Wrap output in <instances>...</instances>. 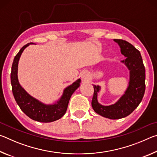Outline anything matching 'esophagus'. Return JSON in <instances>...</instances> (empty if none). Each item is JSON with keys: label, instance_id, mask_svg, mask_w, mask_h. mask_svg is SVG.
Segmentation results:
<instances>
[{"label": "esophagus", "instance_id": "esophagus-1", "mask_svg": "<svg viewBox=\"0 0 157 157\" xmlns=\"http://www.w3.org/2000/svg\"><path fill=\"white\" fill-rule=\"evenodd\" d=\"M80 76H81L82 80L83 81V82H87V81L89 80V75L88 73L86 72V71H83V72L81 73Z\"/></svg>", "mask_w": 157, "mask_h": 157}]
</instances>
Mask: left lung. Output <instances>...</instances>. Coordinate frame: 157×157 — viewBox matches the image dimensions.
Instances as JSON below:
<instances>
[{"instance_id": "1", "label": "left lung", "mask_w": 157, "mask_h": 157, "mask_svg": "<svg viewBox=\"0 0 157 157\" xmlns=\"http://www.w3.org/2000/svg\"><path fill=\"white\" fill-rule=\"evenodd\" d=\"M125 59L121 61L129 71L128 86L121 97L110 105H102L98 100L101 86L93 85L94 94L91 105L95 112L105 118L120 119L129 116L141 102L145 90V69L140 52L133 45L122 39H113Z\"/></svg>"}]
</instances>
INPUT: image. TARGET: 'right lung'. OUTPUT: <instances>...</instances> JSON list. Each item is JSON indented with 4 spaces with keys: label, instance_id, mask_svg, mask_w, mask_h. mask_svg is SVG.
<instances>
[{
    "label": "right lung",
    "instance_id": "1",
    "mask_svg": "<svg viewBox=\"0 0 157 157\" xmlns=\"http://www.w3.org/2000/svg\"><path fill=\"white\" fill-rule=\"evenodd\" d=\"M32 44H33L29 43L23 46L13 61L11 71L12 93L21 111L29 118L41 123H50L59 120L66 113L71 95L80 86L81 79L79 78L72 84L66 87L59 99L52 104H45L32 96L23 88L18 78V66L21 55L23 50Z\"/></svg>",
    "mask_w": 157,
    "mask_h": 157
}]
</instances>
